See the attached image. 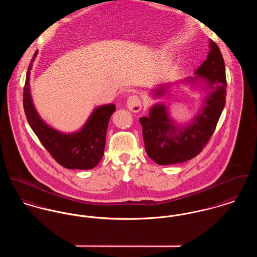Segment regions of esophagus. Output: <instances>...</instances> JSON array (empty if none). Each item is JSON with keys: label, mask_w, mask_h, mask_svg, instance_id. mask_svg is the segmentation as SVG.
<instances>
[{"label": "esophagus", "mask_w": 257, "mask_h": 257, "mask_svg": "<svg viewBox=\"0 0 257 257\" xmlns=\"http://www.w3.org/2000/svg\"><path fill=\"white\" fill-rule=\"evenodd\" d=\"M126 107L137 113L141 109V101H140V97L137 95H132L126 99Z\"/></svg>", "instance_id": "1"}]
</instances>
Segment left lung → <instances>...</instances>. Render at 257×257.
<instances>
[{"mask_svg":"<svg viewBox=\"0 0 257 257\" xmlns=\"http://www.w3.org/2000/svg\"><path fill=\"white\" fill-rule=\"evenodd\" d=\"M206 60L194 71V76L159 84L152 89L153 98L167 95L179 84L204 94L197 114L186 123L173 118L163 102L155 103L147 117H140L145 151L156 164L164 166L192 159L201 152L215 131L226 103L227 81L223 56L212 40Z\"/></svg>","mask_w":257,"mask_h":257,"instance_id":"obj_1","label":"left lung"}]
</instances>
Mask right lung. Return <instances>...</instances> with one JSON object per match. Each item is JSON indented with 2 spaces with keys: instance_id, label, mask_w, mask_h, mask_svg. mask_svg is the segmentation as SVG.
I'll list each match as a JSON object with an SVG mask.
<instances>
[{
  "instance_id": "obj_1",
  "label": "right lung",
  "mask_w": 257,
  "mask_h": 257,
  "mask_svg": "<svg viewBox=\"0 0 257 257\" xmlns=\"http://www.w3.org/2000/svg\"><path fill=\"white\" fill-rule=\"evenodd\" d=\"M38 54L34 53L28 66L24 89V108L28 123L52 157L70 170L95 168L104 155L109 120L116 111V105L105 104L94 108L84 124L73 133L58 131L40 117L30 91V70Z\"/></svg>"
}]
</instances>
